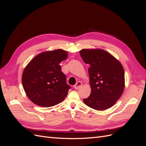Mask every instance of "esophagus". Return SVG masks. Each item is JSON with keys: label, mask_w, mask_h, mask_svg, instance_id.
<instances>
[{"label": "esophagus", "mask_w": 146, "mask_h": 146, "mask_svg": "<svg viewBox=\"0 0 146 146\" xmlns=\"http://www.w3.org/2000/svg\"><path fill=\"white\" fill-rule=\"evenodd\" d=\"M82 83L81 82H77L76 83V85L74 86V88L76 90H78V89H79V88H80L82 86Z\"/></svg>", "instance_id": "esophagus-1"}]
</instances>
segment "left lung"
I'll list each match as a JSON object with an SVG mask.
<instances>
[{"label": "left lung", "mask_w": 146, "mask_h": 146, "mask_svg": "<svg viewBox=\"0 0 146 146\" xmlns=\"http://www.w3.org/2000/svg\"><path fill=\"white\" fill-rule=\"evenodd\" d=\"M84 62L89 64L91 94L83 99L88 107L99 111L116 104L125 88L122 64L111 54L100 48H84L80 51Z\"/></svg>", "instance_id": "obj_1"}]
</instances>
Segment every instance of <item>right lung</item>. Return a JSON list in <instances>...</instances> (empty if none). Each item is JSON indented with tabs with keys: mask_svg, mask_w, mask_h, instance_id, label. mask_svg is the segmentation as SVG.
<instances>
[{
	"mask_svg": "<svg viewBox=\"0 0 146 146\" xmlns=\"http://www.w3.org/2000/svg\"><path fill=\"white\" fill-rule=\"evenodd\" d=\"M68 58L63 49L39 54L25 66L22 83L28 98L36 105L50 107L61 103L70 87L66 83L65 75L59 64Z\"/></svg>",
	"mask_w": 146,
	"mask_h": 146,
	"instance_id": "right-lung-1",
	"label": "right lung"
}]
</instances>
